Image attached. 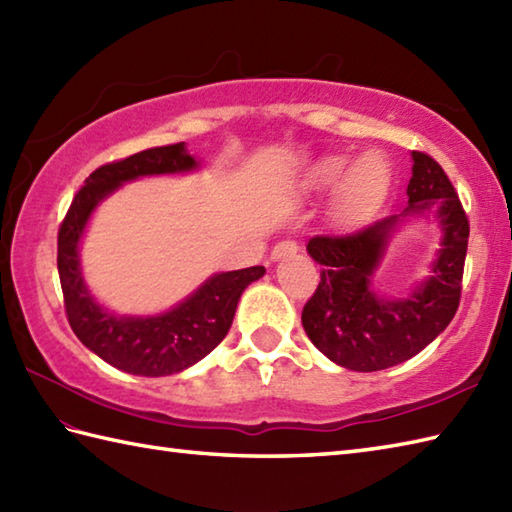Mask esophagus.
Here are the masks:
<instances>
[{"label": "esophagus", "mask_w": 512, "mask_h": 512, "mask_svg": "<svg viewBox=\"0 0 512 512\" xmlns=\"http://www.w3.org/2000/svg\"><path fill=\"white\" fill-rule=\"evenodd\" d=\"M299 250V244L295 242V239H284V242H279L275 248H273V253H270V257L275 259H281V257H288V255H295Z\"/></svg>", "instance_id": "1"}]
</instances>
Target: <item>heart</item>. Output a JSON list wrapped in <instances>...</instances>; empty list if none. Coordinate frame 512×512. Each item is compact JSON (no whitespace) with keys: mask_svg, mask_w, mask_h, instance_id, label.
Listing matches in <instances>:
<instances>
[{"mask_svg":"<svg viewBox=\"0 0 512 512\" xmlns=\"http://www.w3.org/2000/svg\"><path fill=\"white\" fill-rule=\"evenodd\" d=\"M347 165H350V160L345 156H328L314 167L312 178L319 187H334L343 178ZM387 178V165L378 154H365L363 158H358L341 187V211L354 213L380 198L387 189Z\"/></svg>","mask_w":512,"mask_h":512,"instance_id":"b5f03b06","label":"heart"}]
</instances>
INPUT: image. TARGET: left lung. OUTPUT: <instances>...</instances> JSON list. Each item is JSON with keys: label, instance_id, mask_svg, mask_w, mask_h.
I'll use <instances>...</instances> for the list:
<instances>
[{"label": "left lung", "instance_id": "1", "mask_svg": "<svg viewBox=\"0 0 512 512\" xmlns=\"http://www.w3.org/2000/svg\"><path fill=\"white\" fill-rule=\"evenodd\" d=\"M409 206L347 235H314L308 253L321 264V281L301 312L317 350L354 372L394 367L424 350L460 306L469 217L447 173L424 151H413ZM439 209L445 237L434 275L407 300H380L371 275L402 216Z\"/></svg>", "mask_w": 512, "mask_h": 512}]
</instances>
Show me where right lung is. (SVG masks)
<instances>
[{"instance_id": "1", "label": "right lung", "mask_w": 512, "mask_h": 512, "mask_svg": "<svg viewBox=\"0 0 512 512\" xmlns=\"http://www.w3.org/2000/svg\"><path fill=\"white\" fill-rule=\"evenodd\" d=\"M195 167L198 162L187 154L184 143L151 147L107 162L90 173L59 226L57 266L70 328L96 356L127 374L169 376L198 363L222 343L246 286L266 273L264 266H250L215 275L160 317H116L92 299L79 266V239L96 204L127 180Z\"/></svg>"}]
</instances>
